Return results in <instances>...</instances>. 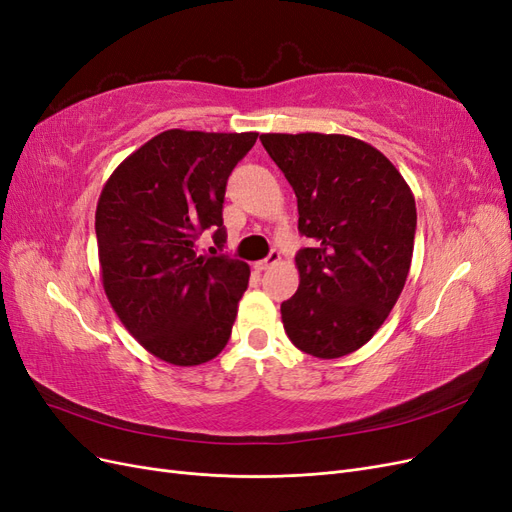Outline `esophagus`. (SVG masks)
Returning a JSON list of instances; mask_svg holds the SVG:
<instances>
[{
  "instance_id": "esophagus-1",
  "label": "esophagus",
  "mask_w": 512,
  "mask_h": 512,
  "mask_svg": "<svg viewBox=\"0 0 512 512\" xmlns=\"http://www.w3.org/2000/svg\"><path fill=\"white\" fill-rule=\"evenodd\" d=\"M280 252L277 250H271V254L265 258V260H258V262H254V269L258 271V273H262V271H267L269 267H273V265H277V262H280Z\"/></svg>"
}]
</instances>
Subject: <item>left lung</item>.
I'll return each instance as SVG.
<instances>
[{"instance_id":"obj_1","label":"left lung","mask_w":512,"mask_h":512,"mask_svg":"<svg viewBox=\"0 0 512 512\" xmlns=\"http://www.w3.org/2000/svg\"><path fill=\"white\" fill-rule=\"evenodd\" d=\"M297 194L299 290L282 303L290 342L318 359L365 346L404 290L416 205L391 160L344 134H260Z\"/></svg>"}]
</instances>
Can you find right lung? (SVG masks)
Instances as JSON below:
<instances>
[{
	"label": "right lung",
	"mask_w": 512,
	"mask_h": 512,
	"mask_svg": "<svg viewBox=\"0 0 512 512\" xmlns=\"http://www.w3.org/2000/svg\"><path fill=\"white\" fill-rule=\"evenodd\" d=\"M256 132L166 130L123 160L96 209L102 286L145 350L170 365H200L228 344L250 267L198 256L211 228L218 247L226 181Z\"/></svg>",
	"instance_id": "1"
}]
</instances>
